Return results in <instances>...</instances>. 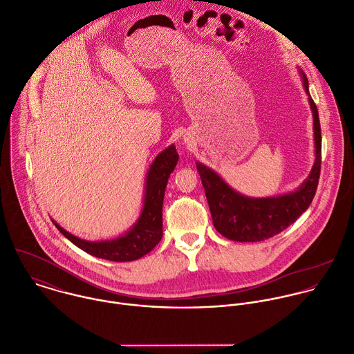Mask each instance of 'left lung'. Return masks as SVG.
<instances>
[{
    "label": "left lung",
    "instance_id": "1",
    "mask_svg": "<svg viewBox=\"0 0 354 354\" xmlns=\"http://www.w3.org/2000/svg\"><path fill=\"white\" fill-rule=\"evenodd\" d=\"M300 73L314 118L315 161L308 178L297 190L277 197H248L229 187L216 172L196 162L212 223L222 236L229 241L261 242L275 236L310 207L315 196L321 171V127L317 105L308 93V80L303 72Z\"/></svg>",
    "mask_w": 354,
    "mask_h": 354
}]
</instances>
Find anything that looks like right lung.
<instances>
[{
	"label": "right lung",
	"instance_id": "obj_1",
	"mask_svg": "<svg viewBox=\"0 0 354 354\" xmlns=\"http://www.w3.org/2000/svg\"><path fill=\"white\" fill-rule=\"evenodd\" d=\"M175 146L160 153L151 164L147 179L142 214L138 222L120 238L101 242H88L73 236L57 222L54 225L75 246L83 252L108 261H135L150 253L162 238V201L169 175L178 164Z\"/></svg>",
	"mask_w": 354,
	"mask_h": 354
}]
</instances>
